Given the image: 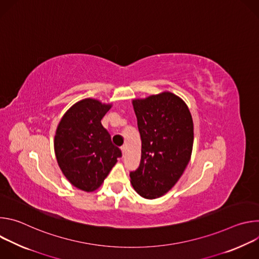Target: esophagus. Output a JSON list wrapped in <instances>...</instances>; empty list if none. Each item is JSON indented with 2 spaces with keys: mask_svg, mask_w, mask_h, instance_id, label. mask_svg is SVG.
<instances>
[{
  "mask_svg": "<svg viewBox=\"0 0 259 259\" xmlns=\"http://www.w3.org/2000/svg\"><path fill=\"white\" fill-rule=\"evenodd\" d=\"M121 152H122V155L125 156V154H126V146L125 145L121 146Z\"/></svg>",
  "mask_w": 259,
  "mask_h": 259,
  "instance_id": "34e87169",
  "label": "esophagus"
}]
</instances>
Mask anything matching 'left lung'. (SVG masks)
Segmentation results:
<instances>
[{
	"instance_id": "obj_1",
	"label": "left lung",
	"mask_w": 259,
	"mask_h": 259,
	"mask_svg": "<svg viewBox=\"0 0 259 259\" xmlns=\"http://www.w3.org/2000/svg\"><path fill=\"white\" fill-rule=\"evenodd\" d=\"M141 137V160L130 172L135 192L157 199L169 192L186 170L192 156L194 123L190 109L172 92L132 100Z\"/></svg>"
}]
</instances>
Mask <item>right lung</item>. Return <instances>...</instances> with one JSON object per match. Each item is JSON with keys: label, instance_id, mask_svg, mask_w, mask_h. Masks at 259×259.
I'll return each instance as SVG.
<instances>
[{"label": "right lung", "instance_id": "1", "mask_svg": "<svg viewBox=\"0 0 259 259\" xmlns=\"http://www.w3.org/2000/svg\"><path fill=\"white\" fill-rule=\"evenodd\" d=\"M112 105L94 98L82 99L66 110L56 129L58 166L73 187L87 193L101 186L122 156L101 125Z\"/></svg>", "mask_w": 259, "mask_h": 259}]
</instances>
